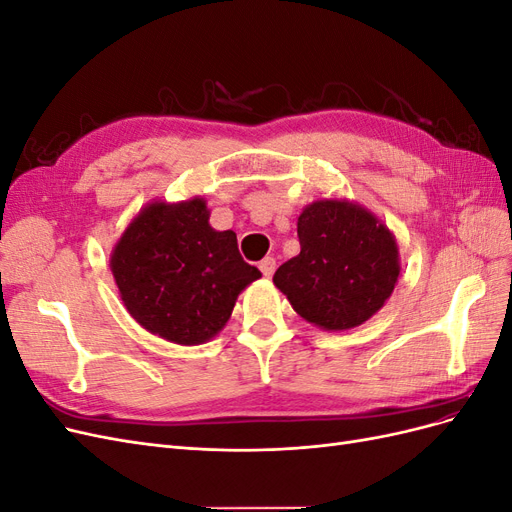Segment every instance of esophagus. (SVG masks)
<instances>
[{
    "label": "esophagus",
    "mask_w": 512,
    "mask_h": 512,
    "mask_svg": "<svg viewBox=\"0 0 512 512\" xmlns=\"http://www.w3.org/2000/svg\"><path fill=\"white\" fill-rule=\"evenodd\" d=\"M258 267H260L262 275H265V277H271V275L275 273V258H262Z\"/></svg>",
    "instance_id": "esophagus-1"
}]
</instances>
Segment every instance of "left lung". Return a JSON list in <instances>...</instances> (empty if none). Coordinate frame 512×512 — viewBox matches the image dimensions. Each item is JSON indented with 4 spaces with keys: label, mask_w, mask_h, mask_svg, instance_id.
Instances as JSON below:
<instances>
[{
    "label": "left lung",
    "mask_w": 512,
    "mask_h": 512,
    "mask_svg": "<svg viewBox=\"0 0 512 512\" xmlns=\"http://www.w3.org/2000/svg\"><path fill=\"white\" fill-rule=\"evenodd\" d=\"M301 252L275 271L292 309L324 331L354 329L391 297L399 277L393 232L348 200H316L297 222Z\"/></svg>",
    "instance_id": "8db88e82"
}]
</instances>
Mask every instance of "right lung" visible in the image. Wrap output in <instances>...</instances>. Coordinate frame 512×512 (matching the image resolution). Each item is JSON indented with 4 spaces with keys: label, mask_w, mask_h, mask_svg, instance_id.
<instances>
[{
    "label": "right lung",
    "mask_w": 512,
    "mask_h": 512,
    "mask_svg": "<svg viewBox=\"0 0 512 512\" xmlns=\"http://www.w3.org/2000/svg\"><path fill=\"white\" fill-rule=\"evenodd\" d=\"M111 271L132 318L181 346L218 335L262 275L241 258L235 232L211 228L203 198L147 205L123 230Z\"/></svg>",
    "instance_id": "right-lung-1"
}]
</instances>
